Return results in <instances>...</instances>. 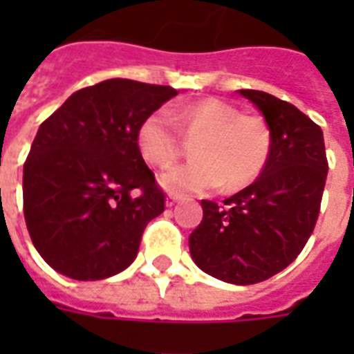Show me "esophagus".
I'll list each match as a JSON object with an SVG mask.
<instances>
[{
  "instance_id": "1",
  "label": "esophagus",
  "mask_w": 354,
  "mask_h": 354,
  "mask_svg": "<svg viewBox=\"0 0 354 354\" xmlns=\"http://www.w3.org/2000/svg\"><path fill=\"white\" fill-rule=\"evenodd\" d=\"M178 200H180V194H178V193H169V194H167V200H165L167 207H172V205L176 204Z\"/></svg>"
}]
</instances>
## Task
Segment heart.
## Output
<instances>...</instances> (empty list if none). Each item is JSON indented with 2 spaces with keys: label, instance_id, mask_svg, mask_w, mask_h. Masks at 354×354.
Segmentation results:
<instances>
[{
  "label": "heart",
  "instance_id": "1",
  "mask_svg": "<svg viewBox=\"0 0 354 354\" xmlns=\"http://www.w3.org/2000/svg\"><path fill=\"white\" fill-rule=\"evenodd\" d=\"M183 138L193 145L194 161L161 174V185L176 193H209L224 183L227 191L250 185L263 172L272 150V132L263 118L241 113L218 99L154 110L139 122L136 143L150 165L169 167L183 154Z\"/></svg>",
  "mask_w": 354,
  "mask_h": 354
}]
</instances>
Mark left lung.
<instances>
[{
  "instance_id": "left-lung-1",
  "label": "left lung",
  "mask_w": 354,
  "mask_h": 354,
  "mask_svg": "<svg viewBox=\"0 0 354 354\" xmlns=\"http://www.w3.org/2000/svg\"><path fill=\"white\" fill-rule=\"evenodd\" d=\"M263 113L272 150L261 176L218 205L189 235L200 270L232 285H255L285 270L313 235L327 180L322 128L266 91L239 90Z\"/></svg>"
}]
</instances>
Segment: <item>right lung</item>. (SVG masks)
<instances>
[{"mask_svg": "<svg viewBox=\"0 0 354 354\" xmlns=\"http://www.w3.org/2000/svg\"><path fill=\"white\" fill-rule=\"evenodd\" d=\"M176 95L171 86L102 80L41 122L24 165V215L53 270L97 281L132 264L147 224L165 209L136 133Z\"/></svg>", "mask_w": 354, "mask_h": 354, "instance_id": "add662e5", "label": "right lung"}]
</instances>
